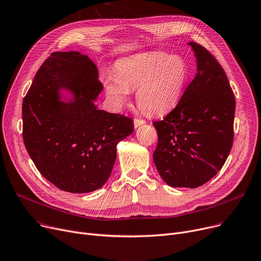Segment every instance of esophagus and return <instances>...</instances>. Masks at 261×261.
I'll use <instances>...</instances> for the list:
<instances>
[{
    "label": "esophagus",
    "mask_w": 261,
    "mask_h": 261,
    "mask_svg": "<svg viewBox=\"0 0 261 261\" xmlns=\"http://www.w3.org/2000/svg\"><path fill=\"white\" fill-rule=\"evenodd\" d=\"M144 124H145V120L140 119V118H134V128H138Z\"/></svg>",
    "instance_id": "esophagus-1"
}]
</instances>
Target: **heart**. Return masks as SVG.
I'll list each match as a JSON object with an SVG mask.
<instances>
[{
    "label": "heart",
    "instance_id": "heart-1",
    "mask_svg": "<svg viewBox=\"0 0 261 261\" xmlns=\"http://www.w3.org/2000/svg\"><path fill=\"white\" fill-rule=\"evenodd\" d=\"M190 73V66L181 56L147 51L118 60L115 73L105 71L101 82L114 107H124L130 91L136 90V101L143 111L163 115L180 100Z\"/></svg>",
    "mask_w": 261,
    "mask_h": 261
}]
</instances>
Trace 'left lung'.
Listing matches in <instances>:
<instances>
[{
    "label": "left lung",
    "mask_w": 261,
    "mask_h": 261,
    "mask_svg": "<svg viewBox=\"0 0 261 261\" xmlns=\"http://www.w3.org/2000/svg\"><path fill=\"white\" fill-rule=\"evenodd\" d=\"M196 75L177 106L154 121L159 143L153 161L173 188H197L222 168L233 144L235 97L216 59L194 42Z\"/></svg>",
    "instance_id": "obj_1"
}]
</instances>
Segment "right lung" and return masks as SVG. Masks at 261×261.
Masks as SVG:
<instances>
[{"label":"right lung","mask_w":261,"mask_h":261,"mask_svg":"<svg viewBox=\"0 0 261 261\" xmlns=\"http://www.w3.org/2000/svg\"><path fill=\"white\" fill-rule=\"evenodd\" d=\"M96 65L79 51L54 52L23 100V140L41 174L60 190L89 193L108 180L116 146L134 131L127 116L99 110Z\"/></svg>","instance_id":"obj_1"}]
</instances>
